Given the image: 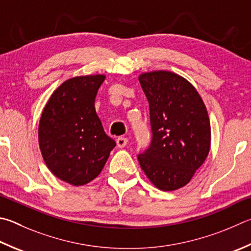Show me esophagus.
Segmentation results:
<instances>
[{
	"label": "esophagus",
	"mask_w": 251,
	"mask_h": 251,
	"mask_svg": "<svg viewBox=\"0 0 251 251\" xmlns=\"http://www.w3.org/2000/svg\"><path fill=\"white\" fill-rule=\"evenodd\" d=\"M127 143H128V139L125 138V137H118L116 139V144L120 148H124L125 146L127 145Z\"/></svg>",
	"instance_id": "34e87169"
}]
</instances>
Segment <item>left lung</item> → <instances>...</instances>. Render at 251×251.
I'll list each match as a JSON object with an SVG mask.
<instances>
[{"label": "left lung", "mask_w": 251, "mask_h": 251, "mask_svg": "<svg viewBox=\"0 0 251 251\" xmlns=\"http://www.w3.org/2000/svg\"><path fill=\"white\" fill-rule=\"evenodd\" d=\"M149 102L152 138L138 154L141 169L162 191L188 184L211 147L207 110L197 89L183 76L159 70L139 75Z\"/></svg>", "instance_id": "1"}]
</instances>
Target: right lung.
Segmentation results:
<instances>
[{"label": "right lung", "mask_w": 251, "mask_h": 251, "mask_svg": "<svg viewBox=\"0 0 251 251\" xmlns=\"http://www.w3.org/2000/svg\"><path fill=\"white\" fill-rule=\"evenodd\" d=\"M104 75L63 82L45 106L38 127L45 163L58 179L79 186L94 180L116 143L105 134L95 112Z\"/></svg>", "instance_id": "obj_1"}]
</instances>
